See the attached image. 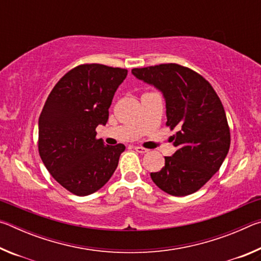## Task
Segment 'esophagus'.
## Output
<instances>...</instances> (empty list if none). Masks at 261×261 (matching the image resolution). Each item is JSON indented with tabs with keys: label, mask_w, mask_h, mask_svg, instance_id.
Masks as SVG:
<instances>
[{
	"label": "esophagus",
	"mask_w": 261,
	"mask_h": 261,
	"mask_svg": "<svg viewBox=\"0 0 261 261\" xmlns=\"http://www.w3.org/2000/svg\"><path fill=\"white\" fill-rule=\"evenodd\" d=\"M135 149L138 153H141V154H144V153H147L148 152V149L147 148H144V147H141V146H135Z\"/></svg>",
	"instance_id": "obj_1"
}]
</instances>
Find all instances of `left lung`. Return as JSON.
Instances as JSON below:
<instances>
[{"label":"left lung","instance_id":"8db88e82","mask_svg":"<svg viewBox=\"0 0 261 261\" xmlns=\"http://www.w3.org/2000/svg\"><path fill=\"white\" fill-rule=\"evenodd\" d=\"M132 74L156 87L166 100L167 126L177 147L165 156V167L151 173L162 191L183 197L208 182L226 159L230 130L222 102L206 79L176 63L132 69Z\"/></svg>","mask_w":261,"mask_h":261}]
</instances>
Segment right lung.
Wrapping results in <instances>:
<instances>
[{
	"label": "right lung",
	"mask_w": 261,
	"mask_h": 261,
	"mask_svg": "<svg viewBox=\"0 0 261 261\" xmlns=\"http://www.w3.org/2000/svg\"><path fill=\"white\" fill-rule=\"evenodd\" d=\"M127 70L82 64L62 77L39 117V154L47 170L76 196H88L112 177L125 146L105 145L96 126L106 125L109 107Z\"/></svg>",
	"instance_id": "right-lung-1"
}]
</instances>
